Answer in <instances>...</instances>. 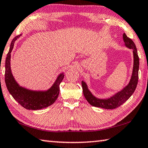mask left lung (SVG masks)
<instances>
[{
  "label": "left lung",
  "instance_id": "8db88e82",
  "mask_svg": "<svg viewBox=\"0 0 148 148\" xmlns=\"http://www.w3.org/2000/svg\"><path fill=\"white\" fill-rule=\"evenodd\" d=\"M123 39L126 47L133 49V51L134 65L133 74H132L130 82L127 86L124 88L121 92H118L112 97L106 99H100L94 96L88 89L86 84L82 81V91H83L84 97L87 101L94 107L105 108V109H114L125 103L131 96L136 89L138 81L139 57L137 53L136 45L133 41L131 38H128L125 33H123Z\"/></svg>",
  "mask_w": 148,
  "mask_h": 148
}]
</instances>
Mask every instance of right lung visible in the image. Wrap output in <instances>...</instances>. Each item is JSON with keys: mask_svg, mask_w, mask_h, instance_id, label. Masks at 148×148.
I'll return each instance as SVG.
<instances>
[{"mask_svg": "<svg viewBox=\"0 0 148 148\" xmlns=\"http://www.w3.org/2000/svg\"><path fill=\"white\" fill-rule=\"evenodd\" d=\"M21 35L15 37L12 41L5 63V82L10 94L19 104L28 110H40L51 105L58 97L60 84L63 80L64 75L58 77L54 84L47 91H32L20 86L13 77L10 69V56L14 43Z\"/></svg>", "mask_w": 148, "mask_h": 148, "instance_id": "add662e5", "label": "right lung"}]
</instances>
